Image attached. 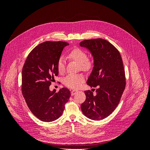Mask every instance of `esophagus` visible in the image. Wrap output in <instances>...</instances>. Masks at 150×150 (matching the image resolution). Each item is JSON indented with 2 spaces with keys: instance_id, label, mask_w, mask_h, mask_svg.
Wrapping results in <instances>:
<instances>
[{
  "instance_id": "1",
  "label": "esophagus",
  "mask_w": 150,
  "mask_h": 150,
  "mask_svg": "<svg viewBox=\"0 0 150 150\" xmlns=\"http://www.w3.org/2000/svg\"><path fill=\"white\" fill-rule=\"evenodd\" d=\"M77 93H78V91H76V90H73L72 91L71 94V96H74V95H75Z\"/></svg>"
}]
</instances>
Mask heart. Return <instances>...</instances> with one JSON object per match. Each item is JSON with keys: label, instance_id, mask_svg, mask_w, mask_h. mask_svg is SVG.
Returning a JSON list of instances; mask_svg holds the SVG:
<instances>
[{"label": "heart", "instance_id": "b5f03b06", "mask_svg": "<svg viewBox=\"0 0 150 150\" xmlns=\"http://www.w3.org/2000/svg\"><path fill=\"white\" fill-rule=\"evenodd\" d=\"M68 57L79 64L80 68L83 71H88L93 66V62L87 59V54L83 49L74 48L68 53ZM59 72L62 73L65 69V61L63 57H60L57 62ZM84 81L82 74H69L63 79V83L67 88L71 89L79 88Z\"/></svg>", "mask_w": 150, "mask_h": 150}]
</instances>
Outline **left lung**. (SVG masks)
Listing matches in <instances>:
<instances>
[{
  "mask_svg": "<svg viewBox=\"0 0 150 150\" xmlns=\"http://www.w3.org/2000/svg\"><path fill=\"white\" fill-rule=\"evenodd\" d=\"M85 47L93 57L94 67L87 81L91 87H98L96 94L85 91L86 100L81 105L84 116L93 120L106 118L118 105L125 86V73L120 53L106 40H84Z\"/></svg>",
  "mask_w": 150,
  "mask_h": 150,
  "instance_id": "1",
  "label": "left lung"
}]
</instances>
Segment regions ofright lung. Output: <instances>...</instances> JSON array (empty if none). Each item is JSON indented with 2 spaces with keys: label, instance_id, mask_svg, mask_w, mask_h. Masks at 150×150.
<instances>
[{
  "label": "right lung",
  "instance_id": "add662e5",
  "mask_svg": "<svg viewBox=\"0 0 150 150\" xmlns=\"http://www.w3.org/2000/svg\"><path fill=\"white\" fill-rule=\"evenodd\" d=\"M68 45L62 41L40 44L29 53L23 66L22 94L32 113L42 121L58 119L71 96L69 90L65 88L58 93L49 89L54 77L58 75L57 61L63 49Z\"/></svg>",
  "mask_w": 150,
  "mask_h": 150
}]
</instances>
